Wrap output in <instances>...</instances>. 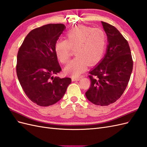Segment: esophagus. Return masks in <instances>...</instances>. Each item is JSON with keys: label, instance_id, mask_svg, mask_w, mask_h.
Instances as JSON below:
<instances>
[{"label": "esophagus", "instance_id": "esophagus-1", "mask_svg": "<svg viewBox=\"0 0 147 147\" xmlns=\"http://www.w3.org/2000/svg\"><path fill=\"white\" fill-rule=\"evenodd\" d=\"M80 78H81V77H72V81H78V80H80Z\"/></svg>", "mask_w": 147, "mask_h": 147}]
</instances>
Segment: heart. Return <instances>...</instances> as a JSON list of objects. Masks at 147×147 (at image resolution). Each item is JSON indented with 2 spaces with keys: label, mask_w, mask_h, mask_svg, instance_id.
I'll return each instance as SVG.
<instances>
[{
  "label": "heart",
  "mask_w": 147,
  "mask_h": 147,
  "mask_svg": "<svg viewBox=\"0 0 147 147\" xmlns=\"http://www.w3.org/2000/svg\"><path fill=\"white\" fill-rule=\"evenodd\" d=\"M65 36L66 40L59 39L55 42V51L61 63L66 64L74 48L76 56L65 67L67 74L78 77L86 69L87 64L93 65L102 59L107 42L103 29L78 26L70 29Z\"/></svg>",
  "instance_id": "obj_1"
}]
</instances>
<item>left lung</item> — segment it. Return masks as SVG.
<instances>
[{
  "label": "left lung",
  "mask_w": 147,
  "mask_h": 147,
  "mask_svg": "<svg viewBox=\"0 0 147 147\" xmlns=\"http://www.w3.org/2000/svg\"><path fill=\"white\" fill-rule=\"evenodd\" d=\"M108 40L104 58L89 74L91 86L86 98L92 104L107 106L116 102L126 90L133 68L129 45L113 26L102 21Z\"/></svg>",
  "instance_id": "8db88e82"
}]
</instances>
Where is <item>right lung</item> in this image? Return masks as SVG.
<instances>
[{"label":"right lung","mask_w":147,"mask_h":147,"mask_svg":"<svg viewBox=\"0 0 147 147\" xmlns=\"http://www.w3.org/2000/svg\"><path fill=\"white\" fill-rule=\"evenodd\" d=\"M65 28L63 24H48L32 30L18 53V78L26 96L38 105L56 104L72 82L53 76L61 71L55 44Z\"/></svg>","instance_id":"right-lung-1"}]
</instances>
